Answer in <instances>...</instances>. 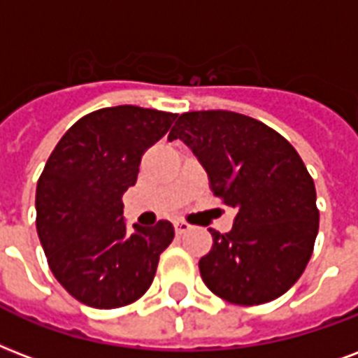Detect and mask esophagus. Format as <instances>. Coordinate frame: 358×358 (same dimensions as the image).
Here are the masks:
<instances>
[{
	"instance_id": "1",
	"label": "esophagus",
	"mask_w": 358,
	"mask_h": 358,
	"mask_svg": "<svg viewBox=\"0 0 358 358\" xmlns=\"http://www.w3.org/2000/svg\"><path fill=\"white\" fill-rule=\"evenodd\" d=\"M189 229H191V225L187 222H182V220H176V222H174V233L176 234L187 233Z\"/></svg>"
}]
</instances>
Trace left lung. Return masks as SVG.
I'll return each mask as SVG.
<instances>
[{"mask_svg":"<svg viewBox=\"0 0 358 358\" xmlns=\"http://www.w3.org/2000/svg\"><path fill=\"white\" fill-rule=\"evenodd\" d=\"M182 138L208 173L210 189L236 208L233 229H210L201 278L238 306L276 300L302 276L319 231L315 184L299 152L263 122L229 110L180 114L169 141Z\"/></svg>","mask_w":358,"mask_h":358,"instance_id":"1","label":"left lung"}]
</instances>
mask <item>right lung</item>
I'll use <instances>...</instances> for the list:
<instances>
[{"instance_id":"1","label":"right lung","mask_w":358,"mask_h":358,"mask_svg":"<svg viewBox=\"0 0 358 358\" xmlns=\"http://www.w3.org/2000/svg\"><path fill=\"white\" fill-rule=\"evenodd\" d=\"M176 116L133 105L99 108L71 125L46 161L35 193L37 234L54 278L86 306H127L154 282L174 229L161 220L129 234L122 195Z\"/></svg>"}]
</instances>
